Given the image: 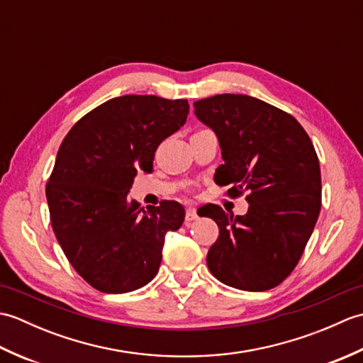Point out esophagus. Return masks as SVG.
Listing matches in <instances>:
<instances>
[{
	"label": "esophagus",
	"mask_w": 363,
	"mask_h": 363,
	"mask_svg": "<svg viewBox=\"0 0 363 363\" xmlns=\"http://www.w3.org/2000/svg\"><path fill=\"white\" fill-rule=\"evenodd\" d=\"M198 218V213H196V209L195 207H189L187 212H186V220L187 221H194Z\"/></svg>",
	"instance_id": "esophagus-1"
}]
</instances>
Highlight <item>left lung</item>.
Instances as JSON below:
<instances>
[{
  "mask_svg": "<svg viewBox=\"0 0 363 363\" xmlns=\"http://www.w3.org/2000/svg\"><path fill=\"white\" fill-rule=\"evenodd\" d=\"M194 106L198 120L218 137L225 164L215 182L228 186L233 198L246 194L250 204L237 217L220 206H204L201 215L220 229L207 267L229 287L273 289L296 267L318 220L317 152L290 113L254 96L215 95Z\"/></svg>",
  "mask_w": 363,
  "mask_h": 363,
  "instance_id": "left-lung-1",
  "label": "left lung"
}]
</instances>
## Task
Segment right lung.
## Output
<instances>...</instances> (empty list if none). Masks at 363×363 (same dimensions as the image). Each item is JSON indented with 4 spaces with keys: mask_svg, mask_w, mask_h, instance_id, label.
<instances>
[{
    "mask_svg": "<svg viewBox=\"0 0 363 363\" xmlns=\"http://www.w3.org/2000/svg\"><path fill=\"white\" fill-rule=\"evenodd\" d=\"M187 99L154 95L112 98L76 123L57 151L46 201L68 262L104 293H128L157 274L168 230L184 207L130 201L137 169L152 172L154 152L187 121Z\"/></svg>",
    "mask_w": 363,
    "mask_h": 363,
    "instance_id": "add662e5",
    "label": "right lung"
}]
</instances>
